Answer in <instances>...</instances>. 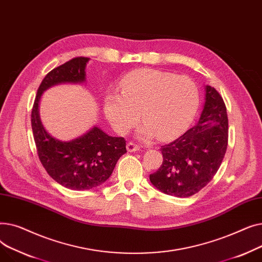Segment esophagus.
Returning a JSON list of instances; mask_svg holds the SVG:
<instances>
[{
    "label": "esophagus",
    "mask_w": 262,
    "mask_h": 262,
    "mask_svg": "<svg viewBox=\"0 0 262 262\" xmlns=\"http://www.w3.org/2000/svg\"><path fill=\"white\" fill-rule=\"evenodd\" d=\"M126 148H127L128 152L133 153V152H137V150H139V149H140V146H139L138 144L134 143V142H128L127 145H126Z\"/></svg>",
    "instance_id": "obj_1"
}]
</instances>
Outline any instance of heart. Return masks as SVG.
<instances>
[{
  "instance_id": "b5f03b06",
  "label": "heart",
  "mask_w": 262,
  "mask_h": 262,
  "mask_svg": "<svg viewBox=\"0 0 262 262\" xmlns=\"http://www.w3.org/2000/svg\"><path fill=\"white\" fill-rule=\"evenodd\" d=\"M120 89L121 94L106 95L104 114L116 132L125 134L141 113L144 122L137 136L143 140L156 135L161 140L173 138L193 120L200 104L199 88L191 78L154 69L128 73Z\"/></svg>"
}]
</instances>
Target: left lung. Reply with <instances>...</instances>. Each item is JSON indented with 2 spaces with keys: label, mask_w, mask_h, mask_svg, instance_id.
<instances>
[{
  "label": "left lung",
  "mask_w": 262,
  "mask_h": 262,
  "mask_svg": "<svg viewBox=\"0 0 262 262\" xmlns=\"http://www.w3.org/2000/svg\"><path fill=\"white\" fill-rule=\"evenodd\" d=\"M205 104L195 125L180 138L162 145L163 161L149 175L158 190L176 198L193 195L207 185L217 172L226 153L228 119L220 93L205 87Z\"/></svg>",
  "instance_id": "1"
}]
</instances>
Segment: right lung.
Wrapping results in <instances>:
<instances>
[{
  "label": "right lung",
  "mask_w": 262,
  "mask_h": 262,
  "mask_svg": "<svg viewBox=\"0 0 262 262\" xmlns=\"http://www.w3.org/2000/svg\"><path fill=\"white\" fill-rule=\"evenodd\" d=\"M89 60L76 57L53 69L39 86L32 110L39 159L55 182L71 190H89L102 185L112 175L119 158L126 153L125 139L108 136L98 126L73 140L60 141L52 137L41 122L39 105L43 92L59 84L85 82Z\"/></svg>",
  "instance_id": "right-lung-1"
}]
</instances>
